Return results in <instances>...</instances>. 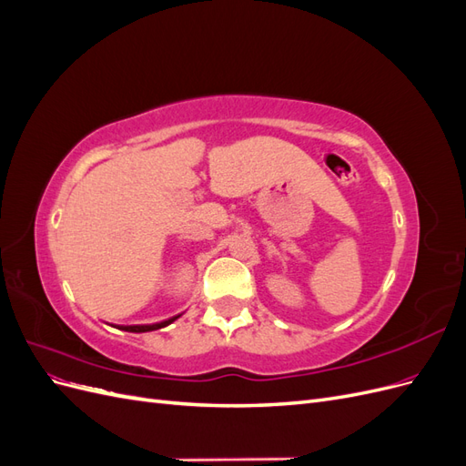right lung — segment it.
Segmentation results:
<instances>
[{"label": "right lung", "mask_w": 466, "mask_h": 466, "mask_svg": "<svg viewBox=\"0 0 466 466\" xmlns=\"http://www.w3.org/2000/svg\"><path fill=\"white\" fill-rule=\"evenodd\" d=\"M177 317L173 319H167V320H161V322H155V324H136V327H118L120 330H126V332H149V330H157V329H163L167 327V324H171L173 320H177Z\"/></svg>", "instance_id": "obj_1"}]
</instances>
